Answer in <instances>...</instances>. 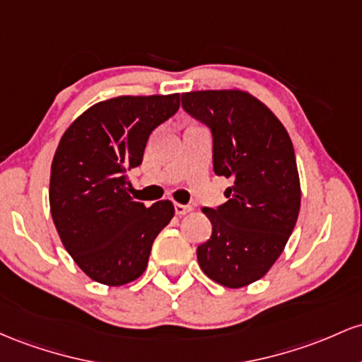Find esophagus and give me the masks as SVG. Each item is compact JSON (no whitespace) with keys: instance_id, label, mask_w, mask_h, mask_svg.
<instances>
[{"instance_id":"obj_1","label":"esophagus","mask_w":362,"mask_h":362,"mask_svg":"<svg viewBox=\"0 0 362 362\" xmlns=\"http://www.w3.org/2000/svg\"><path fill=\"white\" fill-rule=\"evenodd\" d=\"M174 210H176V215H186V214H189L192 212V206L189 205H182V203H176V205H174Z\"/></svg>"}]
</instances>
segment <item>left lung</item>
<instances>
[{"mask_svg": "<svg viewBox=\"0 0 362 362\" xmlns=\"http://www.w3.org/2000/svg\"><path fill=\"white\" fill-rule=\"evenodd\" d=\"M181 100L212 132L215 174L234 181L226 203L203 209L212 235L197 247L198 263L221 286H250L277 262L298 221L301 185L291 136L247 92H186Z\"/></svg>", "mask_w": 362, "mask_h": 362, "instance_id": "left-lung-1", "label": "left lung"}]
</instances>
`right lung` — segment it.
<instances>
[{"mask_svg":"<svg viewBox=\"0 0 362 362\" xmlns=\"http://www.w3.org/2000/svg\"><path fill=\"white\" fill-rule=\"evenodd\" d=\"M180 93L121 95L76 117L51 165L49 205L61 243L95 282L124 286L147 269L157 234L174 217L169 200L129 197L128 170L144 160L150 133L176 115Z\"/></svg>","mask_w":362,"mask_h":362,"instance_id":"right-lung-1","label":"right lung"}]
</instances>
